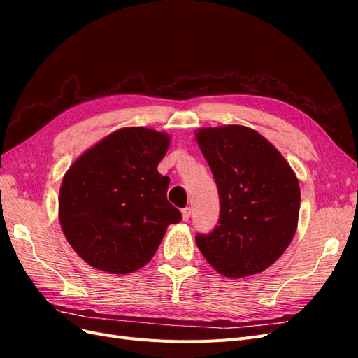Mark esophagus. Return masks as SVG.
Returning <instances> with one entry per match:
<instances>
[{"label": "esophagus", "instance_id": "esophagus-1", "mask_svg": "<svg viewBox=\"0 0 358 358\" xmlns=\"http://www.w3.org/2000/svg\"><path fill=\"white\" fill-rule=\"evenodd\" d=\"M189 216H191V209H189V208L182 209V220H183V221H188Z\"/></svg>", "mask_w": 358, "mask_h": 358}]
</instances>
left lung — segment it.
Masks as SVG:
<instances>
[{"mask_svg": "<svg viewBox=\"0 0 358 358\" xmlns=\"http://www.w3.org/2000/svg\"><path fill=\"white\" fill-rule=\"evenodd\" d=\"M197 143L218 187L220 220L196 243L208 263L227 278L263 272L294 237L299 180L278 149L242 125L203 128Z\"/></svg>", "mask_w": 358, "mask_h": 358, "instance_id": "obj_1", "label": "left lung"}]
</instances>
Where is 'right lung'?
<instances>
[{
	"instance_id": "add662e5",
	"label": "right lung",
	"mask_w": 358,
	"mask_h": 358,
	"mask_svg": "<svg viewBox=\"0 0 358 358\" xmlns=\"http://www.w3.org/2000/svg\"><path fill=\"white\" fill-rule=\"evenodd\" d=\"M170 138L129 127L79 157L59 189V222L69 243L92 267L133 273L150 262L182 213L167 201L170 179L158 173Z\"/></svg>"
}]
</instances>
